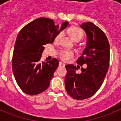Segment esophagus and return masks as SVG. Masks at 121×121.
<instances>
[{
	"instance_id": "esophagus-1",
	"label": "esophagus",
	"mask_w": 121,
	"mask_h": 121,
	"mask_svg": "<svg viewBox=\"0 0 121 121\" xmlns=\"http://www.w3.org/2000/svg\"><path fill=\"white\" fill-rule=\"evenodd\" d=\"M59 67H64V66H65V64H64V63L60 62L59 64Z\"/></svg>"
}]
</instances>
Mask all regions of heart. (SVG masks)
<instances>
[{"label": "heart", "instance_id": "obj_1", "mask_svg": "<svg viewBox=\"0 0 121 121\" xmlns=\"http://www.w3.org/2000/svg\"><path fill=\"white\" fill-rule=\"evenodd\" d=\"M70 35L73 40L75 42L77 41V40L79 41L84 37V33H83L82 30L79 28L78 27L73 28L70 30ZM62 36L63 32H60V33H59L58 35L56 36V37H55V39H54L55 42H59ZM74 55V53L72 51L68 50H62L59 53L60 58L64 62H68L70 59L73 57Z\"/></svg>", "mask_w": 121, "mask_h": 121}]
</instances>
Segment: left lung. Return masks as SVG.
<instances>
[{
	"label": "left lung",
	"instance_id": "obj_1",
	"mask_svg": "<svg viewBox=\"0 0 121 121\" xmlns=\"http://www.w3.org/2000/svg\"><path fill=\"white\" fill-rule=\"evenodd\" d=\"M81 27L86 34V46L77 64L81 73H77V67L72 64L65 66L67 75L65 84L67 92L74 99L82 100L95 95L102 85L110 62V45L107 37L101 29L92 22L82 23Z\"/></svg>",
	"mask_w": 121,
	"mask_h": 121
}]
</instances>
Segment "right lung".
I'll return each mask as SVG.
<instances>
[{"mask_svg":"<svg viewBox=\"0 0 121 121\" xmlns=\"http://www.w3.org/2000/svg\"><path fill=\"white\" fill-rule=\"evenodd\" d=\"M68 25L60 28L51 19L38 18L26 25L17 37L12 59L13 72L17 84L25 93L36 95L47 89L58 60L40 63L44 45L52 43L55 37Z\"/></svg>","mask_w":121,"mask_h":121,"instance_id":"add662e5","label":"right lung"}]
</instances>
